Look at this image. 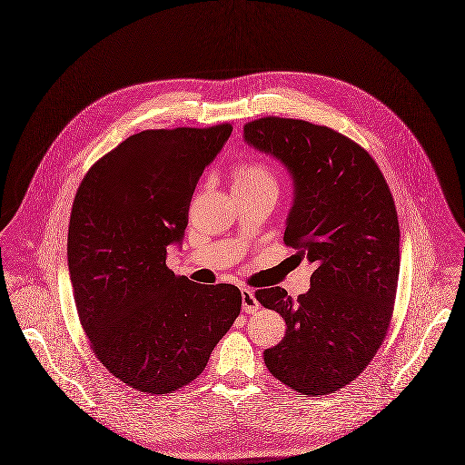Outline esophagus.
I'll list each match as a JSON object with an SVG mask.
<instances>
[{"mask_svg":"<svg viewBox=\"0 0 465 465\" xmlns=\"http://www.w3.org/2000/svg\"><path fill=\"white\" fill-rule=\"evenodd\" d=\"M241 293H242V312H246V313H256L258 308H260V302L256 301L254 292L250 290V288H242Z\"/></svg>","mask_w":465,"mask_h":465,"instance_id":"34e87169","label":"esophagus"}]
</instances>
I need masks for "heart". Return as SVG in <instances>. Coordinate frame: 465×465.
I'll list each match as a JSON object with an SVG mask.
<instances>
[{
    "label": "heart",
    "mask_w": 465,
    "mask_h": 465,
    "mask_svg": "<svg viewBox=\"0 0 465 465\" xmlns=\"http://www.w3.org/2000/svg\"><path fill=\"white\" fill-rule=\"evenodd\" d=\"M233 187L246 189V191H258V189L278 191V180L267 164L252 161V163H244L237 166L233 173Z\"/></svg>",
    "instance_id": "heart-1"
}]
</instances>
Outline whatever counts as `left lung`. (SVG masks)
<instances>
[{"mask_svg": "<svg viewBox=\"0 0 465 465\" xmlns=\"http://www.w3.org/2000/svg\"><path fill=\"white\" fill-rule=\"evenodd\" d=\"M244 142L290 173L283 241L315 265L297 299L282 286L256 292L286 322L265 366L297 393L338 391L377 354L393 315L400 226L391 191L371 155L329 127L267 116L244 125Z\"/></svg>", "mask_w": 465, "mask_h": 465, "instance_id": "left-lung-1", "label": "left lung"}]
</instances>
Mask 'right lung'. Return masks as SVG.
<instances>
[{"mask_svg":"<svg viewBox=\"0 0 465 465\" xmlns=\"http://www.w3.org/2000/svg\"><path fill=\"white\" fill-rule=\"evenodd\" d=\"M232 129L134 134L99 159L75 193L67 256L79 321L99 361L142 393L194 381L241 313L237 286L198 285L166 267L194 187Z\"/></svg>","mask_w":465,"mask_h":465,"instance_id":"1","label":"right lung"}]
</instances>
